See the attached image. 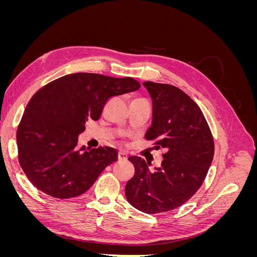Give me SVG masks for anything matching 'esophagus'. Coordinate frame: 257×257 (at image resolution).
<instances>
[{"label": "esophagus", "instance_id": "34e87169", "mask_svg": "<svg viewBox=\"0 0 257 257\" xmlns=\"http://www.w3.org/2000/svg\"><path fill=\"white\" fill-rule=\"evenodd\" d=\"M118 160L120 161V162H122V161H126L127 160V154L125 153V152H119L118 153Z\"/></svg>", "mask_w": 257, "mask_h": 257}]
</instances>
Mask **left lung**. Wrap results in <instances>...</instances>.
<instances>
[{
    "instance_id": "obj_1",
    "label": "left lung",
    "mask_w": 257,
    "mask_h": 257,
    "mask_svg": "<svg viewBox=\"0 0 257 257\" xmlns=\"http://www.w3.org/2000/svg\"><path fill=\"white\" fill-rule=\"evenodd\" d=\"M152 98V125L145 135L163 148L161 166L130 157L135 174L125 185L128 203L139 211L166 212L186 203L203 184L214 154L211 131L198 105L172 84L144 82Z\"/></svg>"
}]
</instances>
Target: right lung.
<instances>
[{"label": "right lung", "instance_id": "add662e5", "mask_svg": "<svg viewBox=\"0 0 257 257\" xmlns=\"http://www.w3.org/2000/svg\"><path fill=\"white\" fill-rule=\"evenodd\" d=\"M141 83L131 77L69 74L38 90L17 128L19 164L36 189L54 198L87 192L103 170L118 161L110 147L77 149L85 122L98 120L107 100L133 92Z\"/></svg>", "mask_w": 257, "mask_h": 257}]
</instances>
